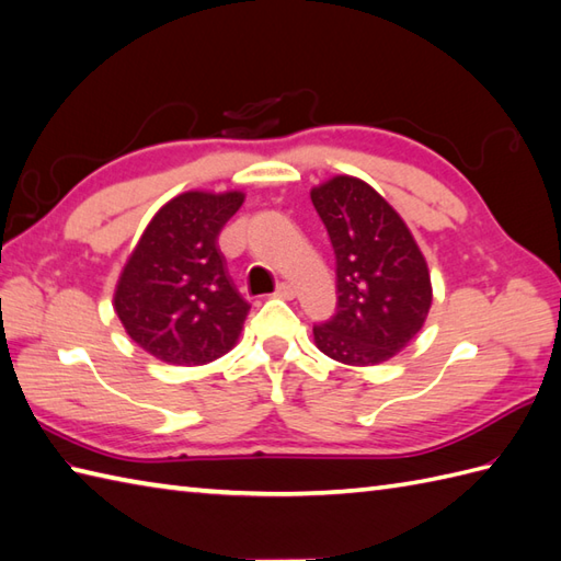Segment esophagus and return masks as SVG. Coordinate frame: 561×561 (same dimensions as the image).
Masks as SVG:
<instances>
[{
  "mask_svg": "<svg viewBox=\"0 0 561 561\" xmlns=\"http://www.w3.org/2000/svg\"><path fill=\"white\" fill-rule=\"evenodd\" d=\"M274 296H277V299L289 301V299H294V296H296V289L291 287V284L282 282V284H277V289H274Z\"/></svg>",
  "mask_w": 561,
  "mask_h": 561,
  "instance_id": "34e87169",
  "label": "esophagus"
}]
</instances>
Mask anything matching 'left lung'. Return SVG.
Listing matches in <instances>:
<instances>
[{
	"label": "left lung",
	"instance_id": "obj_1",
	"mask_svg": "<svg viewBox=\"0 0 561 561\" xmlns=\"http://www.w3.org/2000/svg\"><path fill=\"white\" fill-rule=\"evenodd\" d=\"M337 260V313L313 328L316 347L350 366L392 359L422 330L432 277L408 224L376 190L335 175L311 190Z\"/></svg>",
	"mask_w": 561,
	"mask_h": 561
}]
</instances>
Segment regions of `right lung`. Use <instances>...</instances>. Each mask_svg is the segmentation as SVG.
<instances>
[{"label": "right lung", "instance_id": "right-lung-1", "mask_svg": "<svg viewBox=\"0 0 561 561\" xmlns=\"http://www.w3.org/2000/svg\"><path fill=\"white\" fill-rule=\"evenodd\" d=\"M245 195L190 190L153 214L117 279L113 306L125 332L159 362L219 359L250 311L226 272L217 238Z\"/></svg>", "mask_w": 561, "mask_h": 561}]
</instances>
